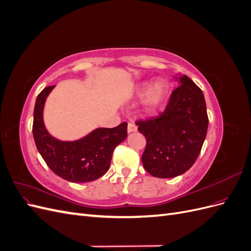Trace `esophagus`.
Instances as JSON below:
<instances>
[{
    "instance_id": "34e87169",
    "label": "esophagus",
    "mask_w": 251,
    "mask_h": 251,
    "mask_svg": "<svg viewBox=\"0 0 251 251\" xmlns=\"http://www.w3.org/2000/svg\"><path fill=\"white\" fill-rule=\"evenodd\" d=\"M136 131H137V126H136L134 123H132V121H130V123L127 124V132L133 133Z\"/></svg>"
}]
</instances>
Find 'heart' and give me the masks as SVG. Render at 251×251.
I'll list each match as a JSON object with an SVG mask.
<instances>
[{
	"mask_svg": "<svg viewBox=\"0 0 251 251\" xmlns=\"http://www.w3.org/2000/svg\"><path fill=\"white\" fill-rule=\"evenodd\" d=\"M166 94H168V86L162 80H157L151 87L149 85L143 86L138 91V97H144V103L149 110H156L163 103Z\"/></svg>",
	"mask_w": 251,
	"mask_h": 251,
	"instance_id": "obj_1",
	"label": "heart"
}]
</instances>
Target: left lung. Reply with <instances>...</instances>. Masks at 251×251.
Segmentation results:
<instances>
[{
  "label": "left lung",
  "mask_w": 251,
  "mask_h": 251,
  "mask_svg": "<svg viewBox=\"0 0 251 251\" xmlns=\"http://www.w3.org/2000/svg\"><path fill=\"white\" fill-rule=\"evenodd\" d=\"M176 78L164 112L138 120V131L147 139L141 160L144 170L157 178H174L192 168L206 137L208 116L202 90L186 75Z\"/></svg>",
  "instance_id": "left-lung-1"
}]
</instances>
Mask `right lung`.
<instances>
[{
  "label": "right lung",
  "instance_id": "obj_1",
  "mask_svg": "<svg viewBox=\"0 0 251 251\" xmlns=\"http://www.w3.org/2000/svg\"><path fill=\"white\" fill-rule=\"evenodd\" d=\"M55 86L45 88L37 95L32 133L35 146L49 169L74 183L94 181L107 173L115 148L127 136V124L108 128L98 127L78 140L62 141L49 134L44 124V105Z\"/></svg>",
  "mask_w": 251,
  "mask_h": 251
}]
</instances>
